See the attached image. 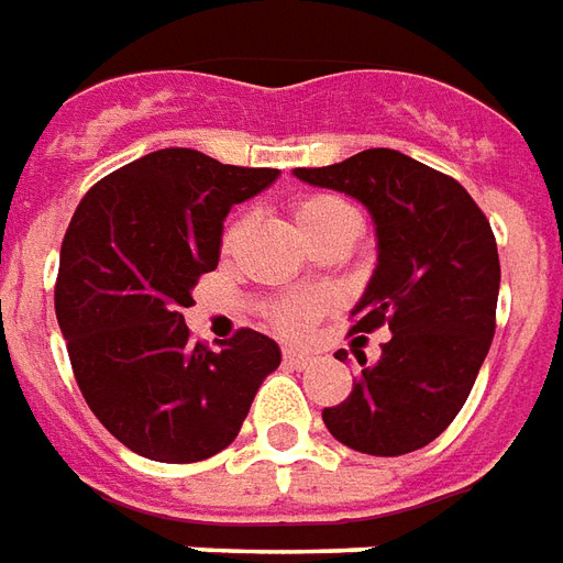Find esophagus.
<instances>
[{
  "label": "esophagus",
  "mask_w": 563,
  "mask_h": 563,
  "mask_svg": "<svg viewBox=\"0 0 563 563\" xmlns=\"http://www.w3.org/2000/svg\"><path fill=\"white\" fill-rule=\"evenodd\" d=\"M283 361L292 366H307V364H313V355H310V352H295V349H286V352H283Z\"/></svg>",
  "instance_id": "34e87169"
}]
</instances>
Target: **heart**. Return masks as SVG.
I'll list each match as a JSON object with an SVG mask.
<instances>
[{"instance_id": "b5f03b06", "label": "heart", "mask_w": 563, "mask_h": 563, "mask_svg": "<svg viewBox=\"0 0 563 563\" xmlns=\"http://www.w3.org/2000/svg\"><path fill=\"white\" fill-rule=\"evenodd\" d=\"M292 218L298 223V229L303 232V239L316 244L322 241L324 235H331L334 229H340L343 223H357L355 211L340 202L334 197H303L292 206ZM241 232V220H232L223 232V250H229L235 244ZM328 310V298L316 292H301V295H286V298H277V301L268 303L271 328L283 336H303L319 316Z\"/></svg>"}]
</instances>
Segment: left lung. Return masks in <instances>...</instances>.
<instances>
[{
    "instance_id": "1",
    "label": "left lung",
    "mask_w": 563,
    "mask_h": 563,
    "mask_svg": "<svg viewBox=\"0 0 563 563\" xmlns=\"http://www.w3.org/2000/svg\"><path fill=\"white\" fill-rule=\"evenodd\" d=\"M295 176L369 208L378 265L352 331H390L376 364L357 352L352 394L322 411L324 427L369 456L420 451L460 415L493 343L501 283L493 227L456 178L394 148Z\"/></svg>"
}]
</instances>
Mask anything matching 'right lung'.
<instances>
[{
	"label": "right lung",
	"instance_id": "1",
	"mask_svg": "<svg viewBox=\"0 0 563 563\" xmlns=\"http://www.w3.org/2000/svg\"><path fill=\"white\" fill-rule=\"evenodd\" d=\"M280 169L161 148L115 169L70 218L56 319L95 418L154 462H199L229 448L280 349L241 328L218 349L190 340L181 310L218 268L229 208Z\"/></svg>",
	"mask_w": 563,
	"mask_h": 563
}]
</instances>
